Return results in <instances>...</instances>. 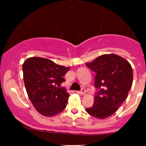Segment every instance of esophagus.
Here are the masks:
<instances>
[{
  "mask_svg": "<svg viewBox=\"0 0 146 146\" xmlns=\"http://www.w3.org/2000/svg\"><path fill=\"white\" fill-rule=\"evenodd\" d=\"M78 93L80 94V95H85V89H83V88H82V89L80 90V91H78Z\"/></svg>",
  "mask_w": 146,
  "mask_h": 146,
  "instance_id": "34e87169",
  "label": "esophagus"
}]
</instances>
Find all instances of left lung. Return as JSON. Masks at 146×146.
<instances>
[{
    "mask_svg": "<svg viewBox=\"0 0 146 146\" xmlns=\"http://www.w3.org/2000/svg\"><path fill=\"white\" fill-rule=\"evenodd\" d=\"M86 66L96 73L97 92L93 105L85 111L98 119L110 117L127 98L133 82L131 66L116 54L102 55Z\"/></svg>",
    "mask_w": 146,
    "mask_h": 146,
    "instance_id": "left-lung-1",
    "label": "left lung"
}]
</instances>
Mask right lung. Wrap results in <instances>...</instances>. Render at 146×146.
I'll use <instances>...</instances> for the list:
<instances>
[{
    "label": "right lung",
    "instance_id": "right-lung-1",
    "mask_svg": "<svg viewBox=\"0 0 146 146\" xmlns=\"http://www.w3.org/2000/svg\"><path fill=\"white\" fill-rule=\"evenodd\" d=\"M70 69L40 57L27 58L23 65V78L28 97L36 111L52 117L64 110L69 94L61 87Z\"/></svg>",
    "mask_w": 146,
    "mask_h": 146
}]
</instances>
